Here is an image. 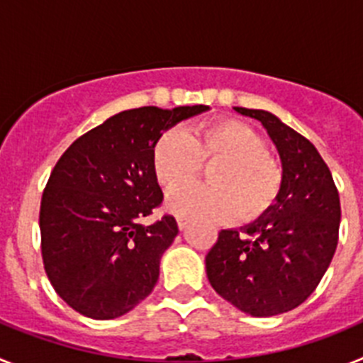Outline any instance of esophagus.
I'll use <instances>...</instances> for the list:
<instances>
[{"instance_id":"obj_1","label":"esophagus","mask_w":363,"mask_h":363,"mask_svg":"<svg viewBox=\"0 0 363 363\" xmlns=\"http://www.w3.org/2000/svg\"><path fill=\"white\" fill-rule=\"evenodd\" d=\"M178 229H179V230H185V229H187V221L182 220V218H178Z\"/></svg>"}]
</instances>
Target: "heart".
Masks as SVG:
<instances>
[{"label":"heart","mask_w":363,"mask_h":363,"mask_svg":"<svg viewBox=\"0 0 363 363\" xmlns=\"http://www.w3.org/2000/svg\"><path fill=\"white\" fill-rule=\"evenodd\" d=\"M213 164L211 186H186L167 196V209L189 221H255L278 201L284 174L267 143L238 120H220L187 133L162 134L152 147L154 178L163 189L183 184Z\"/></svg>","instance_id":"b5f03b06"}]
</instances>
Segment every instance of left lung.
Listing matches in <instances>:
<instances>
[{
    "instance_id": "obj_1",
    "label": "left lung",
    "mask_w": 363,
    "mask_h": 363,
    "mask_svg": "<svg viewBox=\"0 0 363 363\" xmlns=\"http://www.w3.org/2000/svg\"><path fill=\"white\" fill-rule=\"evenodd\" d=\"M264 125L277 145L284 184L272 209L242 233L220 230L205 256L213 289L243 313H287L318 287L338 245L340 196L316 147L274 114L234 107Z\"/></svg>"
}]
</instances>
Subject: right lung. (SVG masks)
I'll use <instances>...</instances> for the list:
<instances>
[{"instance_id":"1","label":"right lung","mask_w":363,"mask_h":363,"mask_svg":"<svg viewBox=\"0 0 363 363\" xmlns=\"http://www.w3.org/2000/svg\"><path fill=\"white\" fill-rule=\"evenodd\" d=\"M205 111L207 105L123 111L57 160L41 196V256L54 291L74 311L118 318L154 289L178 223L171 214L140 223L163 201L152 147L163 130Z\"/></svg>"}]
</instances>
